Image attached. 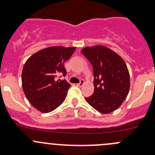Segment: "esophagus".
Returning <instances> with one entry per match:
<instances>
[{
    "label": "esophagus",
    "mask_w": 155,
    "mask_h": 155,
    "mask_svg": "<svg viewBox=\"0 0 155 155\" xmlns=\"http://www.w3.org/2000/svg\"><path fill=\"white\" fill-rule=\"evenodd\" d=\"M84 83H85V81H84L83 79H81L80 82H79V83H78V84H76V85H77V86H79V87H82V85H84Z\"/></svg>",
    "instance_id": "34e87169"
}]
</instances>
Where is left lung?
Wrapping results in <instances>:
<instances>
[{
    "label": "left lung",
    "mask_w": 155,
    "mask_h": 155,
    "mask_svg": "<svg viewBox=\"0 0 155 155\" xmlns=\"http://www.w3.org/2000/svg\"><path fill=\"white\" fill-rule=\"evenodd\" d=\"M93 68L94 91L85 100L101 113L113 112L122 104L130 90V74L124 61L104 46L81 51Z\"/></svg>",
    "instance_id": "left-lung-1"
}]
</instances>
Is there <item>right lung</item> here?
Segmentation results:
<instances>
[{
	"mask_svg": "<svg viewBox=\"0 0 155 155\" xmlns=\"http://www.w3.org/2000/svg\"><path fill=\"white\" fill-rule=\"evenodd\" d=\"M75 50L76 47L51 46L34 53L25 62L21 73L23 91L37 110L47 113L64 101L70 84L57 77L67 75L64 63Z\"/></svg>",
	"mask_w": 155,
	"mask_h": 155,
	"instance_id": "obj_1",
	"label": "right lung"
}]
</instances>
